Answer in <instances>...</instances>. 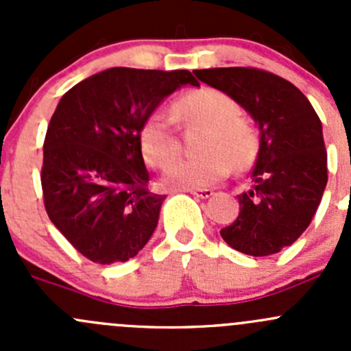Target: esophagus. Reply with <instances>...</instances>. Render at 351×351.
I'll return each mask as SVG.
<instances>
[{"mask_svg":"<svg viewBox=\"0 0 351 351\" xmlns=\"http://www.w3.org/2000/svg\"><path fill=\"white\" fill-rule=\"evenodd\" d=\"M186 192H189V193H192V195H193V197H197V198H208V197H212V195H214V190H210V189L186 190Z\"/></svg>","mask_w":351,"mask_h":351,"instance_id":"1","label":"esophagus"}]
</instances>
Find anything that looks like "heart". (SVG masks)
I'll return each instance as SVG.
<instances>
[{
  "label": "heart",
  "mask_w": 351,
  "mask_h": 351,
  "mask_svg": "<svg viewBox=\"0 0 351 351\" xmlns=\"http://www.w3.org/2000/svg\"><path fill=\"white\" fill-rule=\"evenodd\" d=\"M175 110L189 125L205 127L200 158L178 159L180 139L171 120L153 112L139 129V146L144 159L156 169L166 168L165 183L175 190H198L229 175L231 166L244 168L256 153L253 127L239 119L241 108L234 98L215 88L190 91L175 101Z\"/></svg>",
  "instance_id": "obj_1"
}]
</instances>
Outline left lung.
<instances>
[{"mask_svg":"<svg viewBox=\"0 0 351 351\" xmlns=\"http://www.w3.org/2000/svg\"><path fill=\"white\" fill-rule=\"evenodd\" d=\"M202 83L234 98L260 127L251 189L238 195L239 215L221 236L236 251L268 256L299 239L328 183L323 127L306 95L256 67L193 71Z\"/></svg>","mask_w":351,"mask_h":351,"instance_id":"obj_1","label":"left lung"}]
</instances>
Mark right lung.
I'll return each mask as SVG.
<instances>
[{
	"mask_svg": "<svg viewBox=\"0 0 351 351\" xmlns=\"http://www.w3.org/2000/svg\"><path fill=\"white\" fill-rule=\"evenodd\" d=\"M183 84L198 86L190 71L110 67L59 101L44 141V205L93 263L130 260L153 236L165 195L147 185L139 129Z\"/></svg>",
	"mask_w": 351,
	"mask_h": 351,
	"instance_id": "1",
	"label": "right lung"
}]
</instances>
